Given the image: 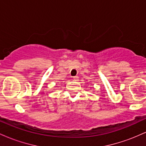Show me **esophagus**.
I'll return each mask as SVG.
<instances>
[{"label":"esophagus","mask_w":146,"mask_h":146,"mask_svg":"<svg viewBox=\"0 0 146 146\" xmlns=\"http://www.w3.org/2000/svg\"><path fill=\"white\" fill-rule=\"evenodd\" d=\"M78 79H79V77L78 76V75L73 77V80H75V81H77V80H78Z\"/></svg>","instance_id":"esophagus-1"}]
</instances>
